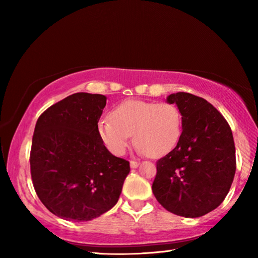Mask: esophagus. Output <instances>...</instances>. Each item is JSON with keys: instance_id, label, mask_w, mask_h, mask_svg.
Returning a JSON list of instances; mask_svg holds the SVG:
<instances>
[{"instance_id": "1", "label": "esophagus", "mask_w": 258, "mask_h": 258, "mask_svg": "<svg viewBox=\"0 0 258 258\" xmlns=\"http://www.w3.org/2000/svg\"><path fill=\"white\" fill-rule=\"evenodd\" d=\"M130 165H131V168H137L139 166V163H138V161H135V160H131Z\"/></svg>"}]
</instances>
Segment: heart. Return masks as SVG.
<instances>
[{"label":"heart","instance_id":"heart-1","mask_svg":"<svg viewBox=\"0 0 258 258\" xmlns=\"http://www.w3.org/2000/svg\"><path fill=\"white\" fill-rule=\"evenodd\" d=\"M98 132L116 156L125 154L134 134L140 154L160 157L176 146L182 133V116L173 103L126 100L112 109L110 118L99 121Z\"/></svg>","mask_w":258,"mask_h":258}]
</instances>
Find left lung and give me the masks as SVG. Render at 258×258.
Returning a JSON list of instances; mask_svg holds the SVG:
<instances>
[{
	"instance_id": "1",
	"label": "left lung",
	"mask_w": 258,
	"mask_h": 258,
	"mask_svg": "<svg viewBox=\"0 0 258 258\" xmlns=\"http://www.w3.org/2000/svg\"><path fill=\"white\" fill-rule=\"evenodd\" d=\"M182 116V133L174 149L157 160L152 192L168 212L200 217L225 199L235 173L232 131L217 109L197 95L167 97Z\"/></svg>"
}]
</instances>
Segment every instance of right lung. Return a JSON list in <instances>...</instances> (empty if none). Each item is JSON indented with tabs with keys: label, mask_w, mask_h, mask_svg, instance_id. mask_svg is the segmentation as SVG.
Here are the masks:
<instances>
[{
	"label": "right lung",
	"mask_w": 258,
	"mask_h": 258,
	"mask_svg": "<svg viewBox=\"0 0 258 258\" xmlns=\"http://www.w3.org/2000/svg\"><path fill=\"white\" fill-rule=\"evenodd\" d=\"M102 94L80 92L54 103L38 117L30 150V174L43 205L55 216L86 222L118 202L127 160L104 147L98 123Z\"/></svg>",
	"instance_id": "1"
}]
</instances>
